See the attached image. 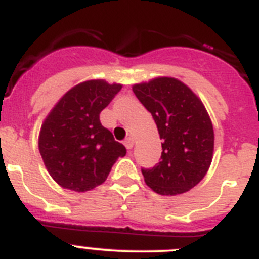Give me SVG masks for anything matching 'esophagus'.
Listing matches in <instances>:
<instances>
[{"label":"esophagus","instance_id":"obj_1","mask_svg":"<svg viewBox=\"0 0 259 259\" xmlns=\"http://www.w3.org/2000/svg\"><path fill=\"white\" fill-rule=\"evenodd\" d=\"M134 144H135V140L132 136H128L124 140V145L127 149H132V148H134Z\"/></svg>","mask_w":259,"mask_h":259}]
</instances>
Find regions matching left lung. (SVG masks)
<instances>
[{"label":"left lung","instance_id":"obj_1","mask_svg":"<svg viewBox=\"0 0 259 259\" xmlns=\"http://www.w3.org/2000/svg\"><path fill=\"white\" fill-rule=\"evenodd\" d=\"M132 91L152 114L162 139L161 161L141 168L155 193L175 196L189 191L206 175L214 150V130L200 98L180 80L155 77Z\"/></svg>","mask_w":259,"mask_h":259}]
</instances>
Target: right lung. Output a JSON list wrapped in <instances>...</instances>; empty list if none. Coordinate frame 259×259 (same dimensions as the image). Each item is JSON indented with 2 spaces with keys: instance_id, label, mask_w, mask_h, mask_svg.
<instances>
[{
  "instance_id": "1",
  "label": "right lung",
  "mask_w": 259,
  "mask_h": 259,
  "mask_svg": "<svg viewBox=\"0 0 259 259\" xmlns=\"http://www.w3.org/2000/svg\"><path fill=\"white\" fill-rule=\"evenodd\" d=\"M120 84L88 80L71 88L41 125L38 149L48 172L62 188L87 192L106 180L125 148L100 122V113Z\"/></svg>"
}]
</instances>
